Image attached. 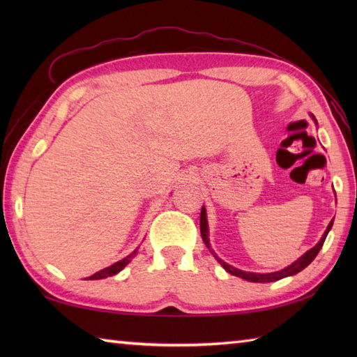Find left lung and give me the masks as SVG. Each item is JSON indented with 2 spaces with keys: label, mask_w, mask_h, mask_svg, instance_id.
<instances>
[{
  "label": "left lung",
  "mask_w": 357,
  "mask_h": 357,
  "mask_svg": "<svg viewBox=\"0 0 357 357\" xmlns=\"http://www.w3.org/2000/svg\"><path fill=\"white\" fill-rule=\"evenodd\" d=\"M199 225H201V236H202V241L206 242V245L210 248V242H208V225H207L206 208H204V207H202V210H201ZM331 227H333V221L328 224L327 230H325V233H324V236L321 238V241L317 242V244H316L312 250H308V252H307L304 256H301L298 261L293 262L291 265H288L287 268L280 270V271H275V273H264V275H261V273H248V271H242V270L234 268V267H231V265L225 264L224 261L218 259L216 256H215V257H216V259L219 261V264H221L222 267H224L227 271H229L230 275H233V276H238V278H242V279H245V280H250V282H273V280H279V279H282V278L296 275V273H299L301 270H304V268L307 267V265L312 264L314 257L317 256V253H319V250L322 248L324 242H325V238H327V234H328V231H330ZM210 252H211V250H210ZM211 253H213V252H211Z\"/></svg>",
  "instance_id": "1"
}]
</instances>
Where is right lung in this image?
<instances>
[{
	"label": "right lung",
	"mask_w": 357,
	"mask_h": 357,
	"mask_svg": "<svg viewBox=\"0 0 357 357\" xmlns=\"http://www.w3.org/2000/svg\"><path fill=\"white\" fill-rule=\"evenodd\" d=\"M135 253H136V250H135V252H133L130 256L124 257L123 261H119V262H116V264H113V265H110V267L104 268V270H101V271H98V273H95V275L89 276V278H86V279H90V280H93V279H104V278H109V276L116 275V273H119L121 270H123V268L126 267V265H127L128 262H130V259H132V257L135 256Z\"/></svg>",
	"instance_id": "right-lung-1"
}]
</instances>
